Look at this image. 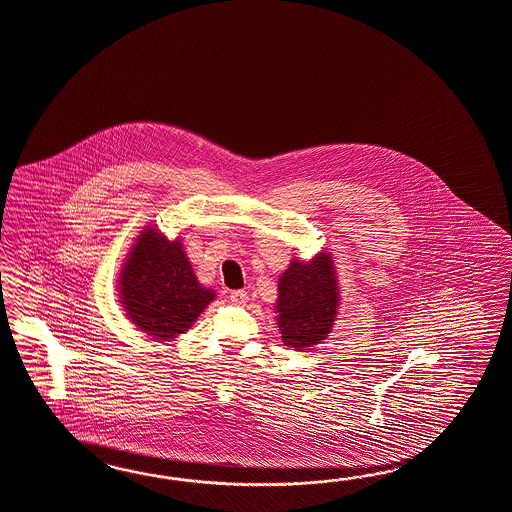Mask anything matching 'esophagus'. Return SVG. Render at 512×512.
<instances>
[{"label": "esophagus", "instance_id": "obj_1", "mask_svg": "<svg viewBox=\"0 0 512 512\" xmlns=\"http://www.w3.org/2000/svg\"><path fill=\"white\" fill-rule=\"evenodd\" d=\"M229 300H231V303H235V305H246L248 303V292L246 290H233L229 294Z\"/></svg>", "mask_w": 512, "mask_h": 512}]
</instances>
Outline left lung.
I'll return each instance as SVG.
<instances>
[{"label": "left lung", "instance_id": "8db88e82", "mask_svg": "<svg viewBox=\"0 0 512 512\" xmlns=\"http://www.w3.org/2000/svg\"><path fill=\"white\" fill-rule=\"evenodd\" d=\"M277 292L275 318L285 346L303 351L325 340L340 303L331 255L318 253L309 262L294 259L279 277Z\"/></svg>", "mask_w": 512, "mask_h": 512}]
</instances>
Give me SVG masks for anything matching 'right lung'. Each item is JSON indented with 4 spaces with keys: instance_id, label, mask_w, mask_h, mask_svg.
I'll return each mask as SVG.
<instances>
[{
    "instance_id": "obj_1",
    "label": "right lung",
    "mask_w": 512,
    "mask_h": 512,
    "mask_svg": "<svg viewBox=\"0 0 512 512\" xmlns=\"http://www.w3.org/2000/svg\"><path fill=\"white\" fill-rule=\"evenodd\" d=\"M127 318L151 338L170 340L190 329L216 294L201 287L179 238L148 225L138 235L118 279Z\"/></svg>"
}]
</instances>
